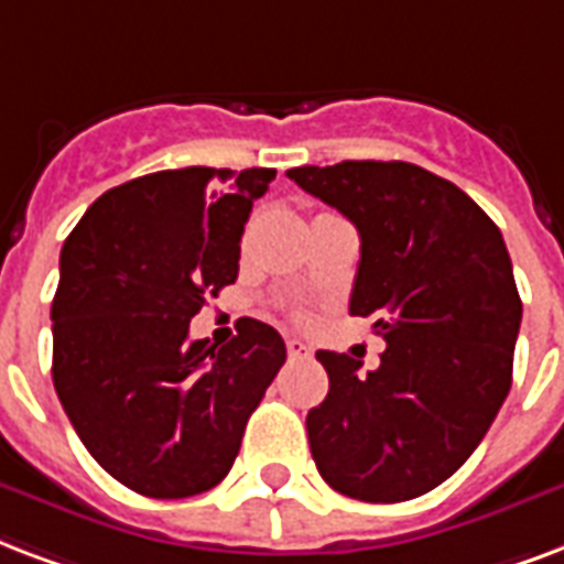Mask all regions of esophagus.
<instances>
[{"label": "esophagus", "instance_id": "34e87169", "mask_svg": "<svg viewBox=\"0 0 564 564\" xmlns=\"http://www.w3.org/2000/svg\"><path fill=\"white\" fill-rule=\"evenodd\" d=\"M286 351H290V358H311L313 349L307 343H301V339H286Z\"/></svg>", "mask_w": 564, "mask_h": 564}]
</instances>
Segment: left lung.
Returning <instances> with one entry per match:
<instances>
[{
	"instance_id": "8db88e82",
	"label": "left lung",
	"mask_w": 564,
	"mask_h": 564,
	"mask_svg": "<svg viewBox=\"0 0 564 564\" xmlns=\"http://www.w3.org/2000/svg\"><path fill=\"white\" fill-rule=\"evenodd\" d=\"M358 227L349 313L372 316L381 364L316 351L328 397L307 414L334 491L402 502L446 482L509 397L523 304L500 227L449 180L411 162L290 167Z\"/></svg>"
}]
</instances>
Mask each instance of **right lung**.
<instances>
[{
  "mask_svg": "<svg viewBox=\"0 0 564 564\" xmlns=\"http://www.w3.org/2000/svg\"><path fill=\"white\" fill-rule=\"evenodd\" d=\"M272 180L274 167L159 171L109 188L64 239L55 393L102 470L144 497L221 482L286 360L257 319H239L227 346L188 339L192 316L236 281L245 221Z\"/></svg>",
  "mask_w": 564,
  "mask_h": 564,
  "instance_id": "1",
  "label": "right lung"
}]
</instances>
